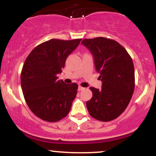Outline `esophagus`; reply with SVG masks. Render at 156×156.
<instances>
[{"label":"esophagus","instance_id":"34e87169","mask_svg":"<svg viewBox=\"0 0 156 156\" xmlns=\"http://www.w3.org/2000/svg\"><path fill=\"white\" fill-rule=\"evenodd\" d=\"M84 89H85V88H84V87H80V86H79V87H78V91H82V90H83Z\"/></svg>","mask_w":156,"mask_h":156}]
</instances>
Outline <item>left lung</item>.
<instances>
[{"label": "left lung", "mask_w": 156, "mask_h": 156, "mask_svg": "<svg viewBox=\"0 0 156 156\" xmlns=\"http://www.w3.org/2000/svg\"><path fill=\"white\" fill-rule=\"evenodd\" d=\"M81 44L94 56L102 88L90 87L92 98L87 102L91 116L98 120L112 121L126 109L133 94L135 73L131 57L117 41L105 37L83 39Z\"/></svg>", "instance_id": "1"}]
</instances>
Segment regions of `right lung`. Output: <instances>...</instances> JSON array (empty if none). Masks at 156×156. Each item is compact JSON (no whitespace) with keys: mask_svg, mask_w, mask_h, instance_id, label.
Listing matches in <instances>:
<instances>
[{"mask_svg":"<svg viewBox=\"0 0 156 156\" xmlns=\"http://www.w3.org/2000/svg\"><path fill=\"white\" fill-rule=\"evenodd\" d=\"M80 41L50 39L34 48L25 61L20 77L23 96L31 112L44 121L58 122L70 111L78 86L58 80L57 75Z\"/></svg>","mask_w":156,"mask_h":156,"instance_id":"right-lung-1","label":"right lung"}]
</instances>
